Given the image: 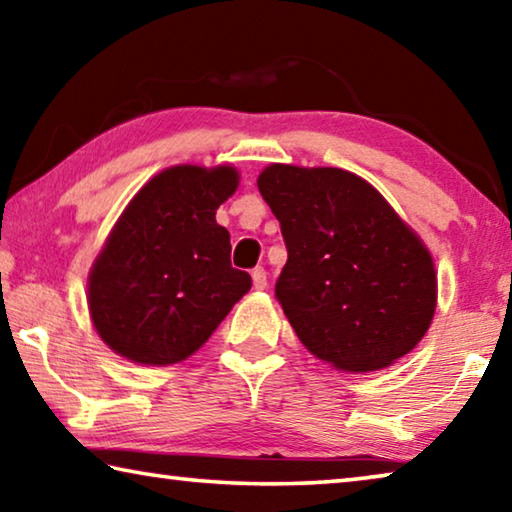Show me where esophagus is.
Masks as SVG:
<instances>
[{
    "mask_svg": "<svg viewBox=\"0 0 512 512\" xmlns=\"http://www.w3.org/2000/svg\"><path fill=\"white\" fill-rule=\"evenodd\" d=\"M266 271L262 266H257L255 271H253V284H255V289L257 291H262V289H266Z\"/></svg>",
    "mask_w": 512,
    "mask_h": 512,
    "instance_id": "34e87169",
    "label": "esophagus"
}]
</instances>
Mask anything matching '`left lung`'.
Returning a JSON list of instances; mask_svg holds the SVG:
<instances>
[{"label": "left lung", "mask_w": 512, "mask_h": 512, "mask_svg": "<svg viewBox=\"0 0 512 512\" xmlns=\"http://www.w3.org/2000/svg\"><path fill=\"white\" fill-rule=\"evenodd\" d=\"M257 187L282 228L275 296L302 345L345 372L409 354L436 311V268L386 198L334 167L271 164Z\"/></svg>", "instance_id": "obj_1"}]
</instances>
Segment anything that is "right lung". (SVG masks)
<instances>
[{
  "instance_id": "right-lung-1",
  "label": "right lung",
  "mask_w": 512,
  "mask_h": 512,
  "mask_svg": "<svg viewBox=\"0 0 512 512\" xmlns=\"http://www.w3.org/2000/svg\"><path fill=\"white\" fill-rule=\"evenodd\" d=\"M235 167L178 164L151 178L119 216L88 277L94 329L119 357L171 366L210 339L250 275L230 264L216 210L235 194Z\"/></svg>"
}]
</instances>
